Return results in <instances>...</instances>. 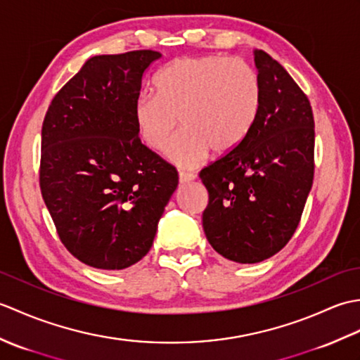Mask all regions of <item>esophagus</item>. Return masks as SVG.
<instances>
[{
  "instance_id": "34e87169",
  "label": "esophagus",
  "mask_w": 360,
  "mask_h": 360,
  "mask_svg": "<svg viewBox=\"0 0 360 360\" xmlns=\"http://www.w3.org/2000/svg\"><path fill=\"white\" fill-rule=\"evenodd\" d=\"M196 179V174L188 173V172H179V182L181 184H187V182H192Z\"/></svg>"
}]
</instances>
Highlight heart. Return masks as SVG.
I'll use <instances>...</instances> for the list:
<instances>
[{"instance_id": "b5f03b06", "label": "heart", "mask_w": 360, "mask_h": 360, "mask_svg": "<svg viewBox=\"0 0 360 360\" xmlns=\"http://www.w3.org/2000/svg\"><path fill=\"white\" fill-rule=\"evenodd\" d=\"M154 91H141L133 117L141 139L167 158L193 168L209 156L233 150L248 136L262 103L257 71L246 60L226 56L174 58L155 77Z\"/></svg>"}]
</instances>
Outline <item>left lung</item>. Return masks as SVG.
I'll list each match as a JSON object with an SVG mask.
<instances>
[{"instance_id":"obj_1","label":"left lung","mask_w":360,"mask_h":360,"mask_svg":"<svg viewBox=\"0 0 360 360\" xmlns=\"http://www.w3.org/2000/svg\"><path fill=\"white\" fill-rule=\"evenodd\" d=\"M262 85L257 119L240 145L200 173L209 192L202 227L210 246L252 264L286 246L314 178V117L308 97L269 53L255 49Z\"/></svg>"}]
</instances>
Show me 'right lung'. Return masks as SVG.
Listing matches in <instances>:
<instances>
[{"label": "right lung", "instance_id": "right-lung-1", "mask_svg": "<svg viewBox=\"0 0 360 360\" xmlns=\"http://www.w3.org/2000/svg\"><path fill=\"white\" fill-rule=\"evenodd\" d=\"M156 51L91 57L41 129L40 187L60 240L82 263L120 271L151 249L178 172L139 139L133 108Z\"/></svg>", "mask_w": 360, "mask_h": 360}]
</instances>
